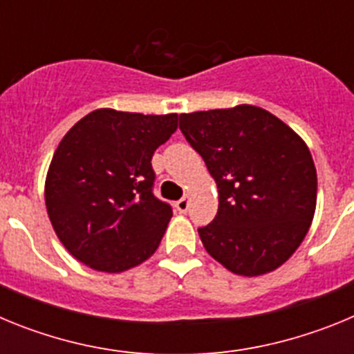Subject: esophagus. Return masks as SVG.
<instances>
[{
  "mask_svg": "<svg viewBox=\"0 0 354 354\" xmlns=\"http://www.w3.org/2000/svg\"><path fill=\"white\" fill-rule=\"evenodd\" d=\"M175 207H177V211H179V212H186L187 207H189V196L184 195L183 198L177 200V204H175Z\"/></svg>",
  "mask_w": 354,
  "mask_h": 354,
  "instance_id": "1",
  "label": "esophagus"
}]
</instances>
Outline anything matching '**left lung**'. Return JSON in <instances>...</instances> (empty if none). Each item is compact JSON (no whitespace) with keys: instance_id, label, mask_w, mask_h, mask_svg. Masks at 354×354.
<instances>
[{"instance_id":"left-lung-1","label":"left lung","mask_w":354,"mask_h":354,"mask_svg":"<svg viewBox=\"0 0 354 354\" xmlns=\"http://www.w3.org/2000/svg\"><path fill=\"white\" fill-rule=\"evenodd\" d=\"M179 127L216 180L214 220L202 245L228 271L277 270L305 239L317 202V174L306 143L252 104L183 113Z\"/></svg>"}]
</instances>
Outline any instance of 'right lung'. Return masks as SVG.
<instances>
[{
	"mask_svg": "<svg viewBox=\"0 0 354 354\" xmlns=\"http://www.w3.org/2000/svg\"><path fill=\"white\" fill-rule=\"evenodd\" d=\"M177 113L95 109L68 129L49 165L46 207L62 245L92 270L120 273L158 250L171 207L152 193V156Z\"/></svg>",
	"mask_w": 354,
	"mask_h": 354,
	"instance_id": "obj_1",
	"label": "right lung"
}]
</instances>
